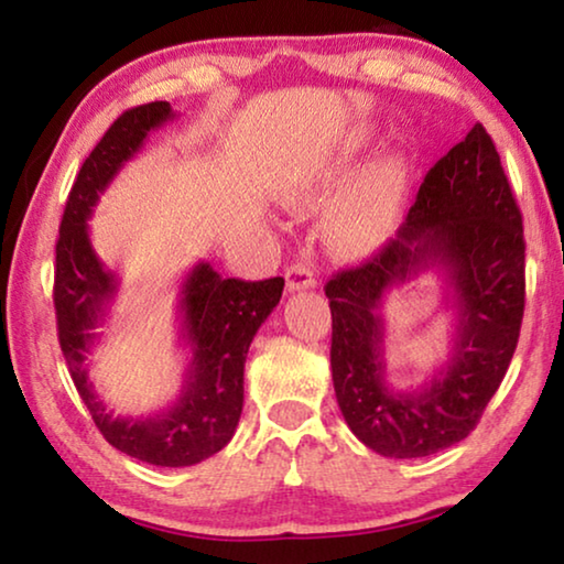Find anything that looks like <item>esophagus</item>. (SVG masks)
Returning a JSON list of instances; mask_svg holds the SVG:
<instances>
[{
    "mask_svg": "<svg viewBox=\"0 0 564 564\" xmlns=\"http://www.w3.org/2000/svg\"><path fill=\"white\" fill-rule=\"evenodd\" d=\"M314 285H316V275L311 271V265L293 263L285 268V289H289V293L314 289Z\"/></svg>",
    "mask_w": 564,
    "mask_h": 564,
    "instance_id": "obj_1",
    "label": "esophagus"
}]
</instances>
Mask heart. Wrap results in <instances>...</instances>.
Masks as SVG:
<instances>
[{
	"instance_id": "1",
	"label": "heart",
	"mask_w": 564,
	"mask_h": 564,
	"mask_svg": "<svg viewBox=\"0 0 564 564\" xmlns=\"http://www.w3.org/2000/svg\"><path fill=\"white\" fill-rule=\"evenodd\" d=\"M326 185L296 195V205H318ZM406 195L404 158L389 155L373 163L366 173L348 185L324 220L326 246L336 256L361 258L383 246L399 218Z\"/></svg>"
}]
</instances>
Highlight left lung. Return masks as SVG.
Returning <instances> with one entry per match:
<instances>
[{
  "label": "left lung",
  "instance_id": "1",
  "mask_svg": "<svg viewBox=\"0 0 564 564\" xmlns=\"http://www.w3.org/2000/svg\"><path fill=\"white\" fill-rule=\"evenodd\" d=\"M432 270L455 314L451 356L424 388L394 390L382 359V301ZM326 296L334 391L356 440L391 459L467 440L505 379L524 314L522 213L479 122L429 170L397 238L336 273Z\"/></svg>",
  "mask_w": 564,
  "mask_h": 564
}]
</instances>
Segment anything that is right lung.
Masks as SVG:
<instances>
[{"label": "right lung", "mask_w": 564, "mask_h": 564, "mask_svg": "<svg viewBox=\"0 0 564 564\" xmlns=\"http://www.w3.org/2000/svg\"><path fill=\"white\" fill-rule=\"evenodd\" d=\"M175 120L170 102H150L122 112L79 167L62 216L55 268L57 334L67 369L115 449L155 467H193L234 440L243 411V366L250 341L279 306L283 279H223L208 261L195 263L177 293L181 344L191 351L185 381L167 409L150 416H118L89 381L87 356L100 341L120 281L89 240L87 220L107 185L135 158L150 132Z\"/></svg>", "instance_id": "1"}]
</instances>
